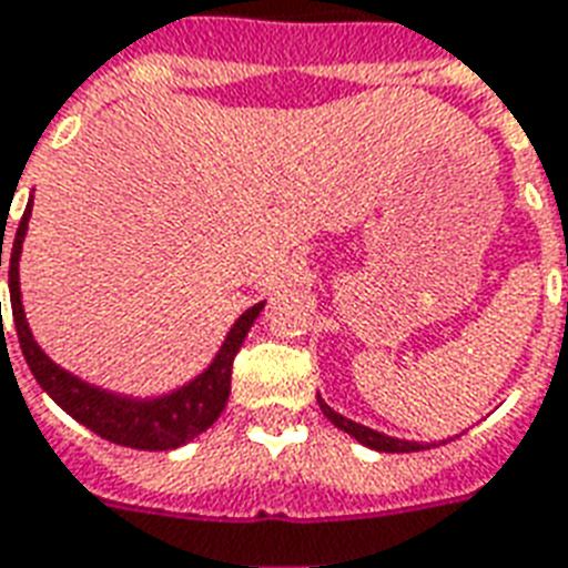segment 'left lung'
<instances>
[{"label":"left lung","instance_id":"1","mask_svg":"<svg viewBox=\"0 0 568 568\" xmlns=\"http://www.w3.org/2000/svg\"><path fill=\"white\" fill-rule=\"evenodd\" d=\"M316 403H320V408H323V415L332 420L337 429H344V433H349L353 438H358V442L364 444V447H373V450H382V453H415V450H424V444L417 442H403V438H390V435H382L376 433V429H371V426H362L355 424V420H346L344 415H337L334 408H328L323 403V399L316 397Z\"/></svg>","mask_w":568,"mask_h":568}]
</instances>
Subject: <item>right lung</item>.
I'll use <instances>...</instances> for the list:
<instances>
[{"label": "right lung", "mask_w": 568, "mask_h": 568, "mask_svg": "<svg viewBox=\"0 0 568 568\" xmlns=\"http://www.w3.org/2000/svg\"><path fill=\"white\" fill-rule=\"evenodd\" d=\"M29 215H32V201L26 206L20 227H17L14 245H11V257H8V287H11V314H14V328L20 337V349L26 355L29 371L34 379L73 420L88 426L91 433L112 444H124L135 450H174L180 444L192 442L195 435L215 424V417L222 415L231 397V371H234V358L243 346L245 334L263 311L261 305L248 307L234 328L224 337L222 349L215 355V362L206 367L197 379L183 385L180 390L160 399H126L105 394L100 388H91L77 376H70L52 364L41 353V346L34 344L32 332L26 325L23 302H20V248H23L26 227H29ZM6 243V240H2ZM2 243H0V266H2ZM2 307V305H0Z\"/></svg>", "instance_id": "add662e5"}]
</instances>
